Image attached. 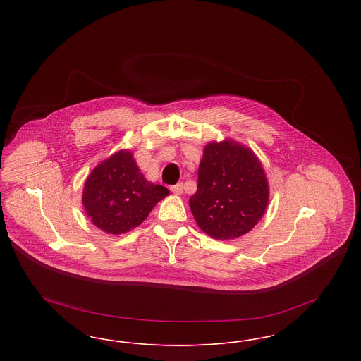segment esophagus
<instances>
[{
	"mask_svg": "<svg viewBox=\"0 0 361 361\" xmlns=\"http://www.w3.org/2000/svg\"><path fill=\"white\" fill-rule=\"evenodd\" d=\"M171 190H172L174 195H181L183 193V184L178 183V184L173 185V187H171Z\"/></svg>",
	"mask_w": 361,
	"mask_h": 361,
	"instance_id": "obj_1",
	"label": "esophagus"
}]
</instances>
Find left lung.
Here are the masks:
<instances>
[{
	"mask_svg": "<svg viewBox=\"0 0 361 361\" xmlns=\"http://www.w3.org/2000/svg\"><path fill=\"white\" fill-rule=\"evenodd\" d=\"M269 202V185L256 154L233 139L204 147L197 190L189 199L196 224L215 240L249 233Z\"/></svg>",
	"mask_w": 361,
	"mask_h": 361,
	"instance_id": "left-lung-1",
	"label": "left lung"
}]
</instances>
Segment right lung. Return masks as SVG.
<instances>
[{"label":"right lung","instance_id":"right-lung-1","mask_svg":"<svg viewBox=\"0 0 361 361\" xmlns=\"http://www.w3.org/2000/svg\"><path fill=\"white\" fill-rule=\"evenodd\" d=\"M168 195V188L145 178L130 150H121L87 176L82 204L92 224L118 235L137 227Z\"/></svg>","mask_w":361,"mask_h":361}]
</instances>
